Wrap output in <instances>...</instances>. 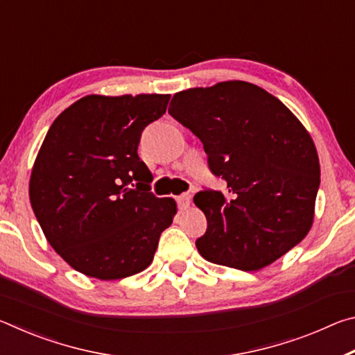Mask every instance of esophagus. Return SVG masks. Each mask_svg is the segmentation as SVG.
<instances>
[{"label": "esophagus", "mask_w": 355, "mask_h": 355, "mask_svg": "<svg viewBox=\"0 0 355 355\" xmlns=\"http://www.w3.org/2000/svg\"><path fill=\"white\" fill-rule=\"evenodd\" d=\"M177 205L180 209H188L191 205V196L189 194H182L177 197Z\"/></svg>", "instance_id": "obj_1"}]
</instances>
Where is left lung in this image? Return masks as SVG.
I'll use <instances>...</instances> for the list:
<instances>
[{
	"label": "left lung",
	"mask_w": 355,
	"mask_h": 355,
	"mask_svg": "<svg viewBox=\"0 0 355 355\" xmlns=\"http://www.w3.org/2000/svg\"><path fill=\"white\" fill-rule=\"evenodd\" d=\"M169 114L203 144L228 196L205 188L207 216L196 241L205 260L258 271L302 241L313 222L320 159L307 130L279 98L245 81L173 95Z\"/></svg>",
	"instance_id": "8db88e82"
}]
</instances>
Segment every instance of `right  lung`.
Returning a JSON list of instances; mask_svg holds the SVG:
<instances>
[{
	"label": "right lung",
	"instance_id": "right-lung-1",
	"mask_svg": "<svg viewBox=\"0 0 355 355\" xmlns=\"http://www.w3.org/2000/svg\"><path fill=\"white\" fill-rule=\"evenodd\" d=\"M171 95H87L48 130L29 199L48 243L76 271L123 279L153 260L177 205L152 191L137 155L141 135L166 112Z\"/></svg>",
	"mask_w": 355,
	"mask_h": 355
}]
</instances>
